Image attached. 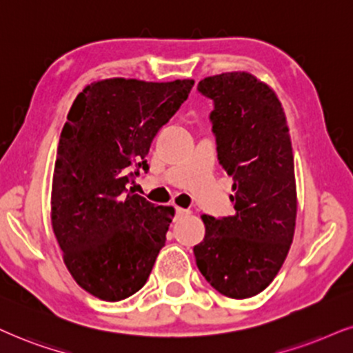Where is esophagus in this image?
Instances as JSON below:
<instances>
[{"label": "esophagus", "instance_id": "esophagus-1", "mask_svg": "<svg viewBox=\"0 0 353 353\" xmlns=\"http://www.w3.org/2000/svg\"><path fill=\"white\" fill-rule=\"evenodd\" d=\"M175 214H176V217H183V216H188L190 211L183 210V208H175Z\"/></svg>", "mask_w": 353, "mask_h": 353}]
</instances>
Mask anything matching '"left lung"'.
Here are the masks:
<instances>
[{"instance_id":"8db88e82","label":"left lung","mask_w":353,"mask_h":353,"mask_svg":"<svg viewBox=\"0 0 353 353\" xmlns=\"http://www.w3.org/2000/svg\"><path fill=\"white\" fill-rule=\"evenodd\" d=\"M212 99L210 119L217 160L232 176V216H203L206 234L194 259L206 281L224 296L245 299L280 272L296 224V183L290 129L268 85L245 72L198 83Z\"/></svg>"}]
</instances>
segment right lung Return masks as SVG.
<instances>
[{"label":"right lung","instance_id":"add662e5","mask_svg":"<svg viewBox=\"0 0 353 353\" xmlns=\"http://www.w3.org/2000/svg\"><path fill=\"white\" fill-rule=\"evenodd\" d=\"M193 80L110 78L81 91L60 134L52 181V228L75 281L103 301L145 285L167 241L173 208L129 188L160 128L186 101Z\"/></svg>","mask_w":353,"mask_h":353}]
</instances>
